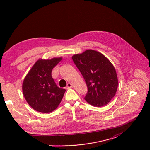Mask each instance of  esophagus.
I'll return each instance as SVG.
<instances>
[{
    "label": "esophagus",
    "instance_id": "esophagus-1",
    "mask_svg": "<svg viewBox=\"0 0 150 150\" xmlns=\"http://www.w3.org/2000/svg\"><path fill=\"white\" fill-rule=\"evenodd\" d=\"M67 88H70L72 87V85L70 83H68L67 85Z\"/></svg>",
    "mask_w": 150,
    "mask_h": 150
}]
</instances>
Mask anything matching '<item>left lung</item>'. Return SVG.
<instances>
[{"label":"left lung","mask_w":150,"mask_h":150,"mask_svg":"<svg viewBox=\"0 0 150 150\" xmlns=\"http://www.w3.org/2000/svg\"><path fill=\"white\" fill-rule=\"evenodd\" d=\"M88 87L85 100L96 107L108 104L118 86L117 74L112 63L103 54L88 49L72 56Z\"/></svg>","instance_id":"left-lung-1"}]
</instances>
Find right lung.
Masks as SVG:
<instances>
[{"label": "right lung", "mask_w": 150, "mask_h": 150, "mask_svg": "<svg viewBox=\"0 0 150 150\" xmlns=\"http://www.w3.org/2000/svg\"><path fill=\"white\" fill-rule=\"evenodd\" d=\"M62 59L38 60L24 79L22 90L25 98L38 112H51L62 101L66 90L56 85L51 75L53 68Z\"/></svg>", "instance_id": "right-lung-1"}]
</instances>
